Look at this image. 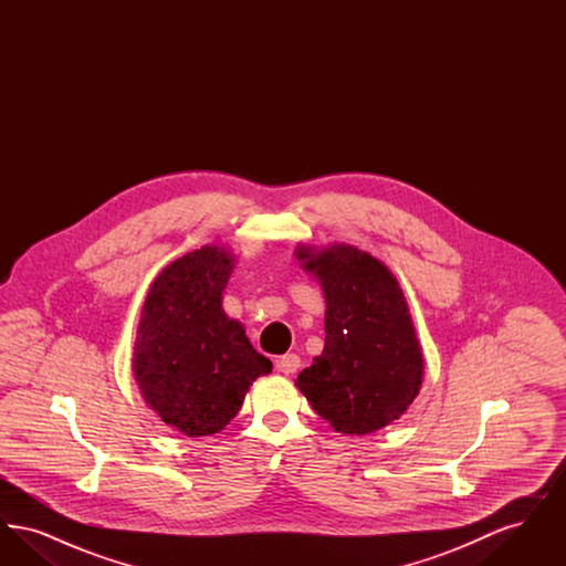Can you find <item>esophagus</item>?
Returning a JSON list of instances; mask_svg holds the SVG:
<instances>
[{
	"label": "esophagus",
	"mask_w": 566,
	"mask_h": 566,
	"mask_svg": "<svg viewBox=\"0 0 566 566\" xmlns=\"http://www.w3.org/2000/svg\"><path fill=\"white\" fill-rule=\"evenodd\" d=\"M275 367L282 371V374H295L296 369L301 367V358L296 354H284L275 360Z\"/></svg>",
	"instance_id": "34e87169"
}]
</instances>
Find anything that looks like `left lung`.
<instances>
[{
    "label": "left lung",
    "instance_id": "left-lung-1",
    "mask_svg": "<svg viewBox=\"0 0 566 566\" xmlns=\"http://www.w3.org/2000/svg\"><path fill=\"white\" fill-rule=\"evenodd\" d=\"M326 298L324 350L296 377L335 431L367 434L399 420L416 399L424 360L395 275L367 252L298 248Z\"/></svg>",
    "mask_w": 566,
    "mask_h": 566
}]
</instances>
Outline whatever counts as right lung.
I'll list each match as a JSON object with an SVG mask.
<instances>
[{"mask_svg":"<svg viewBox=\"0 0 566 566\" xmlns=\"http://www.w3.org/2000/svg\"><path fill=\"white\" fill-rule=\"evenodd\" d=\"M233 259L203 245L153 282L135 342L137 386L163 422L189 437L222 431L271 360L222 312Z\"/></svg>","mask_w":566,"mask_h":566,"instance_id":"1","label":"right lung"}]
</instances>
